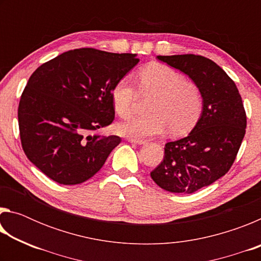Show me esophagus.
<instances>
[{"label":"esophagus","instance_id":"34e87169","mask_svg":"<svg viewBox=\"0 0 261 261\" xmlns=\"http://www.w3.org/2000/svg\"><path fill=\"white\" fill-rule=\"evenodd\" d=\"M127 140L130 141V143H134V144H138V145H143L146 143L144 139H134V138H127Z\"/></svg>","mask_w":261,"mask_h":261}]
</instances>
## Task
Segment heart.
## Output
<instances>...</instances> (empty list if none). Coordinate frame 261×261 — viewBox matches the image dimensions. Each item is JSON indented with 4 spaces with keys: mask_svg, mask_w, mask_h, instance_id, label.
Instances as JSON below:
<instances>
[{
    "mask_svg": "<svg viewBox=\"0 0 261 261\" xmlns=\"http://www.w3.org/2000/svg\"><path fill=\"white\" fill-rule=\"evenodd\" d=\"M140 92L155 95L147 116H136L118 123L117 132L127 138L144 139L165 134L169 129L175 136L191 131L201 116L204 98L200 88L189 82L183 73L165 64L153 63L139 71ZM110 98L115 112L121 117L135 113L138 91L130 77L114 84Z\"/></svg>",
    "mask_w": 261,
    "mask_h": 261,
    "instance_id": "obj_1",
    "label": "heart"
}]
</instances>
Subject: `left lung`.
Returning <instances> with one entry per match:
<instances>
[{"instance_id":"obj_1","label":"left lung","mask_w":261,"mask_h":261,"mask_svg":"<svg viewBox=\"0 0 261 261\" xmlns=\"http://www.w3.org/2000/svg\"><path fill=\"white\" fill-rule=\"evenodd\" d=\"M199 86L204 108L188 137L166 144L165 155L151 177L159 187L190 194L214 183L230 169L245 135L246 113L232 79L207 57L158 56Z\"/></svg>"}]
</instances>
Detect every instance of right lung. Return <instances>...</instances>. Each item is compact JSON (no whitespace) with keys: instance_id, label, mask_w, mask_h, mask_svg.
Returning a JSON list of instances; mask_svg holds the SVG:
<instances>
[{"instance_id":"1","label":"right lung","mask_w":261,"mask_h":261,"mask_svg":"<svg viewBox=\"0 0 261 261\" xmlns=\"http://www.w3.org/2000/svg\"><path fill=\"white\" fill-rule=\"evenodd\" d=\"M136 56L79 48L41 64L30 77L18 106L21 147L50 179L85 182L121 143L118 136L90 132L112 124L110 91L138 63Z\"/></svg>"}]
</instances>
